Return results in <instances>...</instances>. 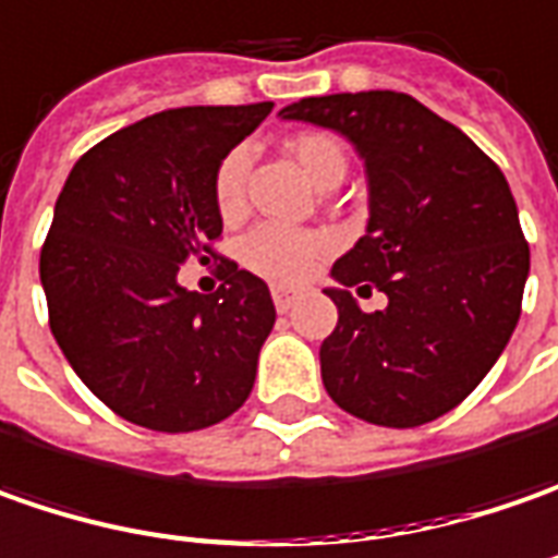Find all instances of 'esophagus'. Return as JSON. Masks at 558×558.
I'll list each match as a JSON object with an SVG mask.
<instances>
[{
  "mask_svg": "<svg viewBox=\"0 0 558 558\" xmlns=\"http://www.w3.org/2000/svg\"><path fill=\"white\" fill-rule=\"evenodd\" d=\"M271 299H275V308H278V312H290V308L296 305L299 293L296 290H290V287H283V283H278V287H271Z\"/></svg>",
  "mask_w": 558,
  "mask_h": 558,
  "instance_id": "obj_1",
  "label": "esophagus"
}]
</instances>
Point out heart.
Returning <instances> with one entry per match:
<instances>
[{
	"label": "heart",
	"mask_w": 558,
	"mask_h": 558,
	"mask_svg": "<svg viewBox=\"0 0 558 558\" xmlns=\"http://www.w3.org/2000/svg\"><path fill=\"white\" fill-rule=\"evenodd\" d=\"M287 154L296 160L305 179L320 191L337 187L345 179V169H349L345 150L327 132H299L287 142ZM246 169H250L246 150H231L216 169L213 197H216V209L225 219L241 216L243 203H246ZM324 250H327V241L312 231L283 228V225H259L243 238L238 256H241L243 268L259 278L275 280V283H296L315 268Z\"/></svg>",
	"instance_id": "heart-1"
}]
</instances>
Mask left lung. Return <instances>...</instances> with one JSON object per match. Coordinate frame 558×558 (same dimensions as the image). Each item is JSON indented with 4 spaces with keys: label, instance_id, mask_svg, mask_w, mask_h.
Wrapping results in <instances>:
<instances>
[{
    "label": "left lung",
    "instance_id": "8db88e82",
    "mask_svg": "<svg viewBox=\"0 0 558 558\" xmlns=\"http://www.w3.org/2000/svg\"><path fill=\"white\" fill-rule=\"evenodd\" d=\"M283 120L345 135L364 160L367 234L333 265L337 330L320 342L324 389L342 411L411 429L453 411L519 324L531 253L504 172L404 92L302 98ZM349 286L390 296L361 313Z\"/></svg>",
    "mask_w": 558,
    "mask_h": 558
}]
</instances>
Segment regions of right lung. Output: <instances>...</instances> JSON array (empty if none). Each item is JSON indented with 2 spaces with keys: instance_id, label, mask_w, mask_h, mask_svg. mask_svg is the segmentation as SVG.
<instances>
[{
  "instance_id": "1",
  "label": "right lung",
  "mask_w": 558,
  "mask_h": 558,
  "mask_svg": "<svg viewBox=\"0 0 558 558\" xmlns=\"http://www.w3.org/2000/svg\"><path fill=\"white\" fill-rule=\"evenodd\" d=\"M271 101L179 107L107 135L70 169L39 278L51 333L76 376L123 420L194 433L253 392L275 327L265 280L221 259L216 293L179 283V265L216 256L219 163Z\"/></svg>"
}]
</instances>
